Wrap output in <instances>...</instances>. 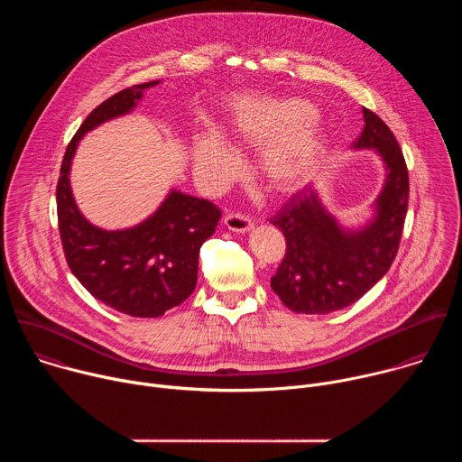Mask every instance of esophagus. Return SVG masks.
<instances>
[{
	"label": "esophagus",
	"mask_w": 462,
	"mask_h": 462,
	"mask_svg": "<svg viewBox=\"0 0 462 462\" xmlns=\"http://www.w3.org/2000/svg\"><path fill=\"white\" fill-rule=\"evenodd\" d=\"M225 225H226L228 230L239 232V234L246 232V230H250L254 226L252 219L246 214H241V212H228L225 216Z\"/></svg>",
	"instance_id": "obj_1"
}]
</instances>
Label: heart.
I'll use <instances>...</instances> for the list:
<instances>
[{
  "label": "heart",
  "instance_id": "obj_1",
  "mask_svg": "<svg viewBox=\"0 0 462 462\" xmlns=\"http://www.w3.org/2000/svg\"><path fill=\"white\" fill-rule=\"evenodd\" d=\"M316 109L296 98H243L232 115L230 137L239 144L261 146L259 175L273 191L298 188L314 170L323 150L314 124ZM195 170L212 186L228 180L237 170L234 150L216 134L195 144Z\"/></svg>",
  "mask_w": 462,
  "mask_h": 462
}]
</instances>
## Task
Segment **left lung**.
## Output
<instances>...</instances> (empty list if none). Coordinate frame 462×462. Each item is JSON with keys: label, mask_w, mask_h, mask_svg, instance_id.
Listing matches in <instances>:
<instances>
[{"label": "left lung", "mask_w": 462, "mask_h": 462, "mask_svg": "<svg viewBox=\"0 0 462 462\" xmlns=\"http://www.w3.org/2000/svg\"><path fill=\"white\" fill-rule=\"evenodd\" d=\"M364 120L353 148L376 150L387 170L376 217L358 232L342 230L307 186L271 219L287 241L271 287L294 312L328 314L355 303L383 278L399 252L410 197L408 166L387 124L367 107Z\"/></svg>", "instance_id": "obj_1"}]
</instances>
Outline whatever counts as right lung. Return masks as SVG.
I'll use <instances>...</instances> for the list:
<instances>
[{
	"mask_svg": "<svg viewBox=\"0 0 462 462\" xmlns=\"http://www.w3.org/2000/svg\"><path fill=\"white\" fill-rule=\"evenodd\" d=\"M157 84L125 88L97 106L65 150L56 184L58 230L71 273L97 300L135 318L162 316L193 292L201 245L216 232L221 210L207 199L171 191L139 226L107 232L86 221L77 208L69 170L84 134L129 113L143 91Z\"/></svg>",
	"mask_w": 462,
	"mask_h": 462,
	"instance_id": "1",
	"label": "right lung"
}]
</instances>
